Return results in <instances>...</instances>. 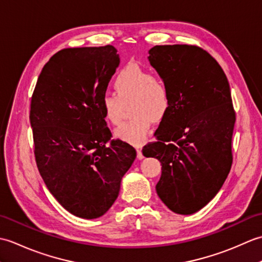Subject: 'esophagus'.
Listing matches in <instances>:
<instances>
[{
  "label": "esophagus",
  "instance_id": "esophagus-1",
  "mask_svg": "<svg viewBox=\"0 0 262 262\" xmlns=\"http://www.w3.org/2000/svg\"><path fill=\"white\" fill-rule=\"evenodd\" d=\"M137 159H138V160L144 159V155H143V153H142V149H141V148H137Z\"/></svg>",
  "mask_w": 262,
  "mask_h": 262
}]
</instances>
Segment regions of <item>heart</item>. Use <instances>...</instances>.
I'll return each instance as SVG.
<instances>
[{
  "label": "heart",
  "mask_w": 262,
  "mask_h": 262,
  "mask_svg": "<svg viewBox=\"0 0 262 262\" xmlns=\"http://www.w3.org/2000/svg\"><path fill=\"white\" fill-rule=\"evenodd\" d=\"M113 86L116 94H105L101 100L103 118L110 125H119L124 104L130 102L133 118L117 128L115 136L132 145H142L151 129L152 120L159 122L168 114L169 89L162 79L137 64H128L121 69Z\"/></svg>",
  "instance_id": "1"
}]
</instances>
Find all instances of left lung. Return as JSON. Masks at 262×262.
Masks as SVG:
<instances>
[{
    "instance_id": "1",
    "label": "left lung",
    "mask_w": 262,
    "mask_h": 262,
    "mask_svg": "<svg viewBox=\"0 0 262 262\" xmlns=\"http://www.w3.org/2000/svg\"><path fill=\"white\" fill-rule=\"evenodd\" d=\"M148 62L170 92V108L143 155L157 158L162 173L157 192L168 208L190 215L223 186L232 166L235 124L230 84L220 64L197 46L164 45Z\"/></svg>"
}]
</instances>
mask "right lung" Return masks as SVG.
<instances>
[{
    "mask_svg": "<svg viewBox=\"0 0 262 262\" xmlns=\"http://www.w3.org/2000/svg\"><path fill=\"white\" fill-rule=\"evenodd\" d=\"M114 46L66 48L43 66L31 98L36 162L48 190L77 217L93 220L117 199L135 148L111 141L101 109L119 66Z\"/></svg>",
    "mask_w": 262,
    "mask_h": 262,
    "instance_id": "add662e5",
    "label": "right lung"
}]
</instances>
